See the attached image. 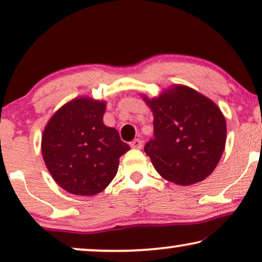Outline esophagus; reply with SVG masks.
<instances>
[{"label": "esophagus", "instance_id": "1", "mask_svg": "<svg viewBox=\"0 0 262 262\" xmlns=\"http://www.w3.org/2000/svg\"><path fill=\"white\" fill-rule=\"evenodd\" d=\"M130 145H131L132 149H141L142 145H143V143H142L141 139L136 138V139H134V141L130 143Z\"/></svg>", "mask_w": 262, "mask_h": 262}]
</instances>
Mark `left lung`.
Wrapping results in <instances>:
<instances>
[{"label":"left lung","mask_w":262,"mask_h":262,"mask_svg":"<svg viewBox=\"0 0 262 262\" xmlns=\"http://www.w3.org/2000/svg\"><path fill=\"white\" fill-rule=\"evenodd\" d=\"M142 96L154 114L155 136L144 151L157 173L181 186L209 177L227 141V123L220 107L182 84L170 85L157 98Z\"/></svg>","instance_id":"obj_1"}]
</instances>
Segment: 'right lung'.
<instances>
[{
    "instance_id": "1",
    "label": "right lung",
    "mask_w": 262,
    "mask_h": 262,
    "mask_svg": "<svg viewBox=\"0 0 262 262\" xmlns=\"http://www.w3.org/2000/svg\"><path fill=\"white\" fill-rule=\"evenodd\" d=\"M106 102L87 96L63 105L48 121L41 154L53 180L75 195H95L116 177L130 150L116 128L103 124Z\"/></svg>"
}]
</instances>
